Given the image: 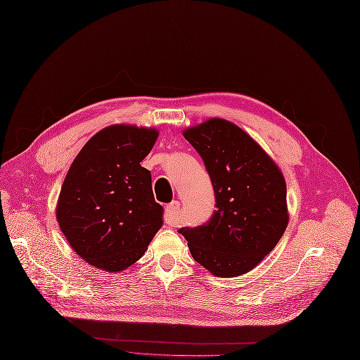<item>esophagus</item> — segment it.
Instances as JSON below:
<instances>
[{
    "mask_svg": "<svg viewBox=\"0 0 360 360\" xmlns=\"http://www.w3.org/2000/svg\"><path fill=\"white\" fill-rule=\"evenodd\" d=\"M179 208H180V202L179 200H173V202L167 205V207H165V221H167V224H173Z\"/></svg>",
    "mask_w": 360,
    "mask_h": 360,
    "instance_id": "obj_1",
    "label": "esophagus"
}]
</instances>
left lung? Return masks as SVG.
Wrapping results in <instances>:
<instances>
[{"label": "left lung", "mask_w": 360, "mask_h": 360, "mask_svg": "<svg viewBox=\"0 0 360 360\" xmlns=\"http://www.w3.org/2000/svg\"><path fill=\"white\" fill-rule=\"evenodd\" d=\"M202 157L215 193L207 224L180 229L193 259L221 278L238 277L277 246L288 224L278 165L234 123L210 118L183 131Z\"/></svg>", "instance_id": "1"}]
</instances>
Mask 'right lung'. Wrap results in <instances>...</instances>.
Returning <instances> with one entry per match:
<instances>
[{
  "label": "right lung",
  "mask_w": 360,
  "mask_h": 360,
  "mask_svg": "<svg viewBox=\"0 0 360 360\" xmlns=\"http://www.w3.org/2000/svg\"><path fill=\"white\" fill-rule=\"evenodd\" d=\"M160 131L112 124L99 130L72 162L56 218L73 250L95 268L118 272L142 258L162 227L164 208L141 165Z\"/></svg>",
  "instance_id": "1"
}]
</instances>
